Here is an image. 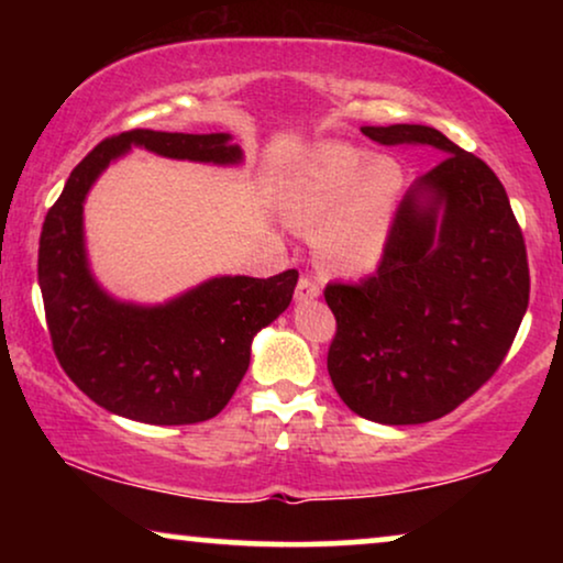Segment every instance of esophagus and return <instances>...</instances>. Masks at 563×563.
<instances>
[{
	"mask_svg": "<svg viewBox=\"0 0 563 563\" xmlns=\"http://www.w3.org/2000/svg\"><path fill=\"white\" fill-rule=\"evenodd\" d=\"M320 297V287L314 284L312 279H307V276H302L297 284V291H295V299L297 302H312V299Z\"/></svg>",
	"mask_w": 563,
	"mask_h": 563,
	"instance_id": "34e87169",
	"label": "esophagus"
}]
</instances>
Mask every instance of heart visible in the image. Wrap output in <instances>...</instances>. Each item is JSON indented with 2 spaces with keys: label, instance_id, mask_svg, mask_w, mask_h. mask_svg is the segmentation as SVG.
<instances>
[{
  "label": "heart",
  "instance_id": "obj_1",
  "mask_svg": "<svg viewBox=\"0 0 563 563\" xmlns=\"http://www.w3.org/2000/svg\"><path fill=\"white\" fill-rule=\"evenodd\" d=\"M402 187L405 174L395 158L322 143L289 166L276 199L295 228H321L314 249L322 266L361 276L384 258Z\"/></svg>",
  "mask_w": 563,
  "mask_h": 563
}]
</instances>
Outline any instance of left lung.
<instances>
[{
  "label": "left lung",
  "mask_w": 563,
  "mask_h": 563,
  "mask_svg": "<svg viewBox=\"0 0 563 563\" xmlns=\"http://www.w3.org/2000/svg\"><path fill=\"white\" fill-rule=\"evenodd\" d=\"M361 133L445 158L407 189L379 272L328 284L338 320L328 374L361 418L420 426L456 410L510 351L528 310L526 243L495 172L441 130Z\"/></svg>",
  "instance_id": "1"
}]
</instances>
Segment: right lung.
Masks as SVG:
<instances>
[{
    "mask_svg": "<svg viewBox=\"0 0 563 563\" xmlns=\"http://www.w3.org/2000/svg\"><path fill=\"white\" fill-rule=\"evenodd\" d=\"M133 148L195 164H243L230 133L130 130L107 137L74 168L45 214L37 284L53 351L84 395L120 418L191 426L214 418L235 395L253 338L287 310L299 274H220L156 305L110 295L91 272L84 202L104 168Z\"/></svg>",
    "mask_w": 563,
    "mask_h": 563,
    "instance_id": "add662e5",
    "label": "right lung"
}]
</instances>
